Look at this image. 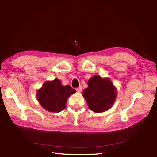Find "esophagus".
<instances>
[{
  "label": "esophagus",
  "instance_id": "esophagus-1",
  "mask_svg": "<svg viewBox=\"0 0 157 157\" xmlns=\"http://www.w3.org/2000/svg\"><path fill=\"white\" fill-rule=\"evenodd\" d=\"M76 90H77V92H81L82 91V86H79V87L76 88Z\"/></svg>",
  "mask_w": 157,
  "mask_h": 157
}]
</instances>
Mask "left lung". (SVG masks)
I'll use <instances>...</instances> for the list:
<instances>
[{"label":"left lung","instance_id":"left-lung-1","mask_svg":"<svg viewBox=\"0 0 157 157\" xmlns=\"http://www.w3.org/2000/svg\"><path fill=\"white\" fill-rule=\"evenodd\" d=\"M88 85L82 95L90 109L95 113H102L111 107L115 101L117 90L109 78L94 75L89 79Z\"/></svg>","mask_w":157,"mask_h":157}]
</instances>
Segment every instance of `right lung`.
<instances>
[{
	"label": "right lung",
	"instance_id": "obj_1",
	"mask_svg": "<svg viewBox=\"0 0 157 157\" xmlns=\"http://www.w3.org/2000/svg\"><path fill=\"white\" fill-rule=\"evenodd\" d=\"M76 91L69 85L63 86L57 78L47 81L37 92L38 101L46 111L53 113L61 112L65 109L69 96Z\"/></svg>",
	"mask_w": 157,
	"mask_h": 157
}]
</instances>
